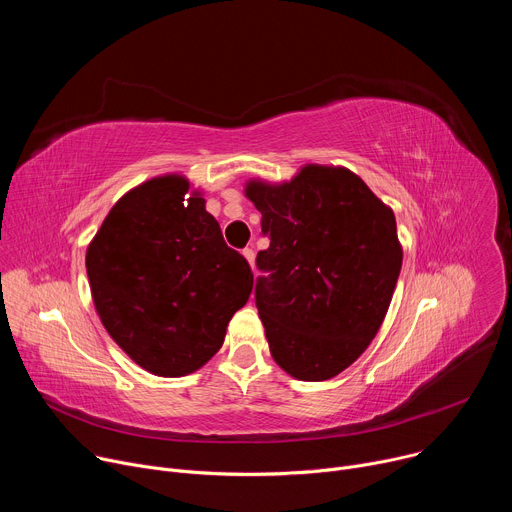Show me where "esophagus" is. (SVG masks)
<instances>
[{
    "label": "esophagus",
    "mask_w": 512,
    "mask_h": 512,
    "mask_svg": "<svg viewBox=\"0 0 512 512\" xmlns=\"http://www.w3.org/2000/svg\"><path fill=\"white\" fill-rule=\"evenodd\" d=\"M243 257L247 259V263H249L251 269H253V267H255V251H253V249H245V251H243Z\"/></svg>",
    "instance_id": "1"
}]
</instances>
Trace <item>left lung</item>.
<instances>
[{
	"mask_svg": "<svg viewBox=\"0 0 512 512\" xmlns=\"http://www.w3.org/2000/svg\"><path fill=\"white\" fill-rule=\"evenodd\" d=\"M269 247L255 287L269 352L298 381H328L377 336L403 263L393 208L344 166L306 164L283 182L251 178Z\"/></svg>",
	"mask_w": 512,
	"mask_h": 512,
	"instance_id": "obj_1",
	"label": "left lung"
}]
</instances>
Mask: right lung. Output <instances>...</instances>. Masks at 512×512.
<instances>
[{"label":"right lung","mask_w":512,"mask_h":512,"mask_svg":"<svg viewBox=\"0 0 512 512\" xmlns=\"http://www.w3.org/2000/svg\"><path fill=\"white\" fill-rule=\"evenodd\" d=\"M204 192L184 174L127 190L87 247L101 324L156 377H184L218 352L253 289L245 257L227 247Z\"/></svg>","instance_id":"right-lung-1"}]
</instances>
